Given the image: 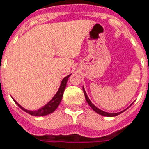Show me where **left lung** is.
Masks as SVG:
<instances>
[{
    "instance_id": "obj_1",
    "label": "left lung",
    "mask_w": 149,
    "mask_h": 149,
    "mask_svg": "<svg viewBox=\"0 0 149 149\" xmlns=\"http://www.w3.org/2000/svg\"><path fill=\"white\" fill-rule=\"evenodd\" d=\"M83 90H84V97H85V100H86V101H87V103L89 104V105L92 108V109H93L94 111L96 112L97 113H99V114H100V115L106 116V117H114V116H117V115H118V114L122 113L124 111V110H123V111L119 112V113H107V112H104V111H103V110H101V109H100L99 108H97L95 104H92V102L90 101V100L89 99V97H88L87 95H86V92H85V90H84V87H83Z\"/></svg>"
}]
</instances>
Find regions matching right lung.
Returning <instances> with one entry per match:
<instances>
[{"label":"right lung","instance_id":"add662e5","mask_svg":"<svg viewBox=\"0 0 149 149\" xmlns=\"http://www.w3.org/2000/svg\"><path fill=\"white\" fill-rule=\"evenodd\" d=\"M70 76V74L67 75L66 77H65L63 79V80L61 81V84H60V89L57 91V93L55 94V95L53 97V99L50 100L47 104H45L44 107L39 109L38 110H36V111L27 110L26 109H24L23 107H21L17 102H15V104L19 106L22 110H24V111L26 112L27 113L31 114L32 116H38V117H39V116H45V115H47V114H49V113H53V112L58 108V106H59V104H60V101L62 100L63 94H64V91H65V89L66 87L67 80H68V79H69Z\"/></svg>","mask_w":149,"mask_h":149}]
</instances>
